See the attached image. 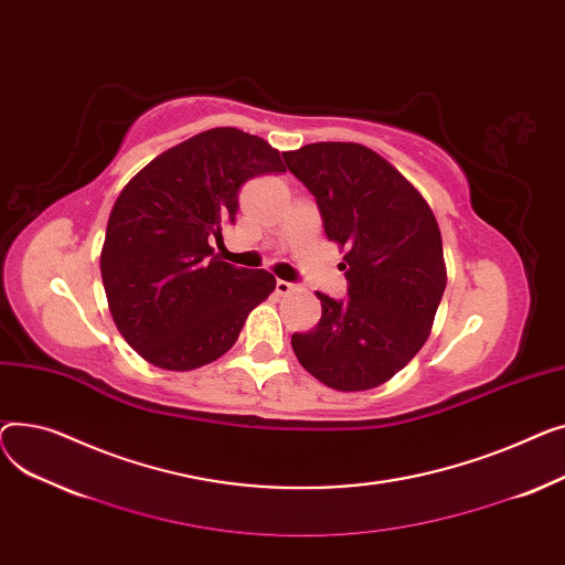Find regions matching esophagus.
<instances>
[{"mask_svg":"<svg viewBox=\"0 0 565 565\" xmlns=\"http://www.w3.org/2000/svg\"><path fill=\"white\" fill-rule=\"evenodd\" d=\"M276 291L278 294H291V291H296V285L287 282V280H276Z\"/></svg>","mask_w":565,"mask_h":565,"instance_id":"34e87169","label":"esophagus"}]
</instances>
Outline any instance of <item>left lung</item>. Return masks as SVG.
I'll use <instances>...</instances> for the list:
<instances>
[{"mask_svg":"<svg viewBox=\"0 0 565 565\" xmlns=\"http://www.w3.org/2000/svg\"><path fill=\"white\" fill-rule=\"evenodd\" d=\"M315 195L326 237L347 248V298L317 291L321 319L291 347L303 367L342 392L390 381L424 347L447 285L438 221L422 193L360 143L282 152Z\"/></svg>","mask_w":565,"mask_h":565,"instance_id":"obj_1","label":"left lung"}]
</instances>
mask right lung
Masks as SVG:
<instances>
[{"mask_svg":"<svg viewBox=\"0 0 565 565\" xmlns=\"http://www.w3.org/2000/svg\"><path fill=\"white\" fill-rule=\"evenodd\" d=\"M280 152L235 127H214L161 152L111 210L99 271L127 344L161 370L189 372L237 342L253 308L276 289L264 269H237L212 239L235 223L239 189L282 173Z\"/></svg>","mask_w":565,"mask_h":565,"instance_id":"obj_1","label":"right lung"}]
</instances>
